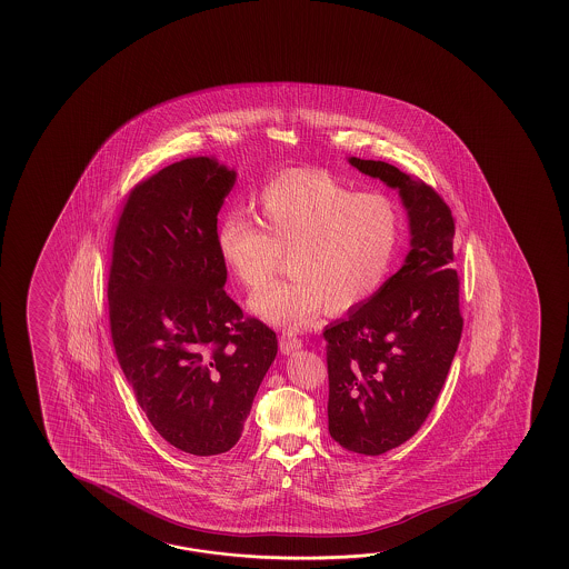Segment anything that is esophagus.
Segmentation results:
<instances>
[{
  "instance_id": "34e87169",
  "label": "esophagus",
  "mask_w": 569,
  "mask_h": 569,
  "mask_svg": "<svg viewBox=\"0 0 569 569\" xmlns=\"http://www.w3.org/2000/svg\"><path fill=\"white\" fill-rule=\"evenodd\" d=\"M279 346L282 353H290V351L299 350L302 343L301 339L297 338L292 331L287 329V331H282V333H280Z\"/></svg>"
}]
</instances>
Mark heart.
Segmentation results:
<instances>
[{
  "instance_id": "b5f03b06",
  "label": "heart",
  "mask_w": 569,
  "mask_h": 569,
  "mask_svg": "<svg viewBox=\"0 0 569 569\" xmlns=\"http://www.w3.org/2000/svg\"><path fill=\"white\" fill-rule=\"evenodd\" d=\"M254 223L231 213L218 230V254L233 279L254 292L256 317L277 326L313 323L321 309L348 313L387 282L400 243L397 201L348 187L323 170H290L268 181L252 203Z\"/></svg>"
}]
</instances>
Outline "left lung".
Instances as JSON below:
<instances>
[{
    "label": "left lung",
    "instance_id": "obj_1",
    "mask_svg": "<svg viewBox=\"0 0 569 569\" xmlns=\"http://www.w3.org/2000/svg\"><path fill=\"white\" fill-rule=\"evenodd\" d=\"M350 164L399 189L411 228V252L399 272L323 331L329 436L353 453L380 456L421 429L458 351L456 221L421 179L382 160L351 157Z\"/></svg>",
    "mask_w": 569,
    "mask_h": 569
}]
</instances>
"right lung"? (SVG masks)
Returning <instances> with one entry per match:
<instances>
[{
  "label": "right lung",
  "mask_w": 569,
  "mask_h": 569,
  "mask_svg": "<svg viewBox=\"0 0 569 569\" xmlns=\"http://www.w3.org/2000/svg\"><path fill=\"white\" fill-rule=\"evenodd\" d=\"M236 172L184 158L133 187L109 264V329L140 409L191 456L230 451L277 358V333L223 289L218 213Z\"/></svg>",
  "instance_id": "1"
}]
</instances>
